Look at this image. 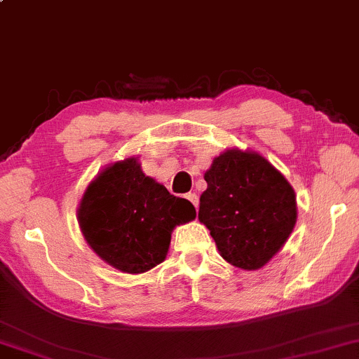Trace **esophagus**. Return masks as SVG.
<instances>
[{
  "label": "esophagus",
  "instance_id": "esophagus-1",
  "mask_svg": "<svg viewBox=\"0 0 359 359\" xmlns=\"http://www.w3.org/2000/svg\"><path fill=\"white\" fill-rule=\"evenodd\" d=\"M185 197H187V198L190 200V202L194 203V207H195V208H198V197H197V194H192V192H190V194L185 195Z\"/></svg>",
  "mask_w": 359,
  "mask_h": 359
}]
</instances>
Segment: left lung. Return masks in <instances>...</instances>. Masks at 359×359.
Instances as JSON below:
<instances>
[{"instance_id":"1","label":"left lung","mask_w":359,"mask_h":359,"mask_svg":"<svg viewBox=\"0 0 359 359\" xmlns=\"http://www.w3.org/2000/svg\"><path fill=\"white\" fill-rule=\"evenodd\" d=\"M205 180L198 219L229 264L259 269L292 233L297 219L292 187L264 157L238 149L219 154Z\"/></svg>"}]
</instances>
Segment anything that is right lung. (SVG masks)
I'll use <instances>...</instances> for the list:
<instances>
[{
  "label": "right lung",
  "mask_w": 359,
  "mask_h": 359,
  "mask_svg": "<svg viewBox=\"0 0 359 359\" xmlns=\"http://www.w3.org/2000/svg\"><path fill=\"white\" fill-rule=\"evenodd\" d=\"M189 200L142 174L135 157L109 165L88 185L79 223L92 250L116 269L140 274L165 259L175 224L195 218Z\"/></svg>",
  "instance_id": "right-lung-1"
}]
</instances>
